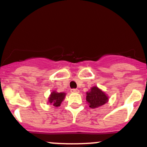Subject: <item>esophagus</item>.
Masks as SVG:
<instances>
[{
    "label": "esophagus",
    "mask_w": 147,
    "mask_h": 147,
    "mask_svg": "<svg viewBox=\"0 0 147 147\" xmlns=\"http://www.w3.org/2000/svg\"><path fill=\"white\" fill-rule=\"evenodd\" d=\"M70 92H79V90L77 88H72L70 90Z\"/></svg>",
    "instance_id": "esophagus-1"
}]
</instances>
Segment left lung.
<instances>
[{"label":"left lung","instance_id":"1","mask_svg":"<svg viewBox=\"0 0 147 147\" xmlns=\"http://www.w3.org/2000/svg\"><path fill=\"white\" fill-rule=\"evenodd\" d=\"M109 97L106 95L103 91L97 87H92L90 92H86V102L88 103L89 106L92 109L98 108L104 105L109 100Z\"/></svg>","mask_w":147,"mask_h":147}]
</instances>
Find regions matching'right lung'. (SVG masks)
Returning a JSON list of instances; mask_svg holds the SVG:
<instances>
[{
  "label": "right lung",
  "mask_w": 147,
  "mask_h": 147,
  "mask_svg": "<svg viewBox=\"0 0 147 147\" xmlns=\"http://www.w3.org/2000/svg\"><path fill=\"white\" fill-rule=\"evenodd\" d=\"M65 94L63 92H57L55 91L52 92L49 97V103L53 104L55 106H59L63 100Z\"/></svg>",
  "instance_id": "right-lung-1"
}]
</instances>
